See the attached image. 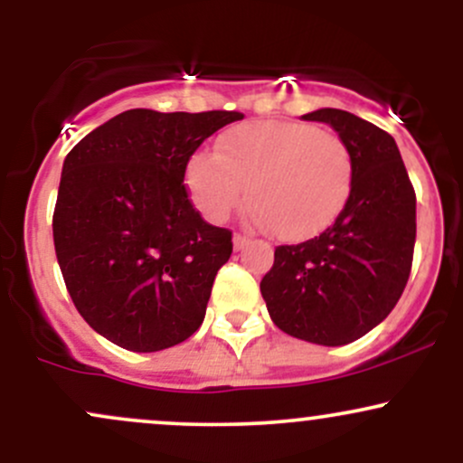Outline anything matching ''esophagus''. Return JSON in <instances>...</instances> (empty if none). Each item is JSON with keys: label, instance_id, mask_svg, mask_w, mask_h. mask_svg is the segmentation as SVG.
Returning <instances> with one entry per match:
<instances>
[{"label": "esophagus", "instance_id": "34e87169", "mask_svg": "<svg viewBox=\"0 0 463 463\" xmlns=\"http://www.w3.org/2000/svg\"><path fill=\"white\" fill-rule=\"evenodd\" d=\"M232 243H235V250H241V248H246L248 246V237L246 235H237L232 237Z\"/></svg>", "mask_w": 463, "mask_h": 463}]
</instances>
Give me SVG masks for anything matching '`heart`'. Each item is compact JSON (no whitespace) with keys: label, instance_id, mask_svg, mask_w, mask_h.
Instances as JSON below:
<instances>
[{"label":"heart","instance_id":"obj_1","mask_svg":"<svg viewBox=\"0 0 463 463\" xmlns=\"http://www.w3.org/2000/svg\"><path fill=\"white\" fill-rule=\"evenodd\" d=\"M191 200L206 220L226 222L243 204L280 241H305L337 220L354 183L348 143L302 121H248L217 139L215 154L187 165Z\"/></svg>","mask_w":463,"mask_h":463}]
</instances>
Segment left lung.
Listing matches in <instances>:
<instances>
[{
  "label": "left lung",
  "instance_id": "1",
  "mask_svg": "<svg viewBox=\"0 0 463 463\" xmlns=\"http://www.w3.org/2000/svg\"><path fill=\"white\" fill-rule=\"evenodd\" d=\"M348 143L354 158L350 198L320 237L274 250L261 280L280 331L320 346H344L381 324L405 289L416 243V191L396 141L339 109L302 115Z\"/></svg>",
  "mask_w": 463,
  "mask_h": 463
}]
</instances>
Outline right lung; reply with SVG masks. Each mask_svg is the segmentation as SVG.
Wrapping results in <instances>:
<instances>
[{
	"instance_id": "right-lung-1",
	"label": "right lung",
	"mask_w": 463,
	"mask_h": 463,
	"mask_svg": "<svg viewBox=\"0 0 463 463\" xmlns=\"http://www.w3.org/2000/svg\"><path fill=\"white\" fill-rule=\"evenodd\" d=\"M237 110L132 109L89 132L62 165L54 248L80 316L109 342L156 353L200 328L232 232L191 204L189 158Z\"/></svg>"
}]
</instances>
